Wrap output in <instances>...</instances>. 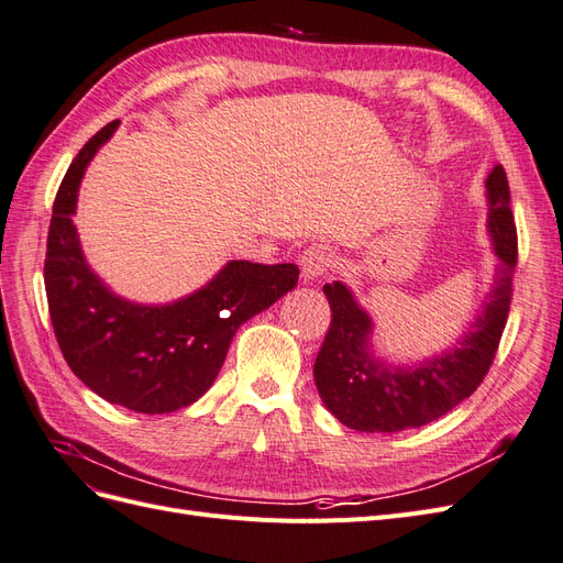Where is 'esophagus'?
Wrapping results in <instances>:
<instances>
[{"label":"esophagus","instance_id":"34e87169","mask_svg":"<svg viewBox=\"0 0 563 563\" xmlns=\"http://www.w3.org/2000/svg\"><path fill=\"white\" fill-rule=\"evenodd\" d=\"M300 267H302L305 282L319 279L333 267V251L329 246H323V244H312V246L302 251Z\"/></svg>","mask_w":563,"mask_h":563}]
</instances>
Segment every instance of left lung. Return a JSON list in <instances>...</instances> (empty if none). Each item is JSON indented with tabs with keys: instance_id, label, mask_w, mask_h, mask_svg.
<instances>
[{
	"instance_id": "1",
	"label": "left lung",
	"mask_w": 563,
	"mask_h": 563,
	"mask_svg": "<svg viewBox=\"0 0 563 563\" xmlns=\"http://www.w3.org/2000/svg\"><path fill=\"white\" fill-rule=\"evenodd\" d=\"M488 232L500 258L486 308L457 347L411 368L373 356L371 317L340 282L323 284L331 327L314 362V383L329 411L352 430L401 432L422 428L465 401L496 360L505 331L517 267V225L509 209V185L498 164L486 178Z\"/></svg>"
}]
</instances>
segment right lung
Segmentation results:
<instances>
[{
	"instance_id": "right-lung-1",
	"label": "right lung",
	"mask_w": 563,
	"mask_h": 563,
	"mask_svg": "<svg viewBox=\"0 0 563 563\" xmlns=\"http://www.w3.org/2000/svg\"><path fill=\"white\" fill-rule=\"evenodd\" d=\"M117 126L87 141L58 187L44 261L48 314L67 366L98 397L135 413H172L213 385L236 329L291 291L300 269L230 261L172 305L114 296L84 261L73 213L84 172Z\"/></svg>"
}]
</instances>
